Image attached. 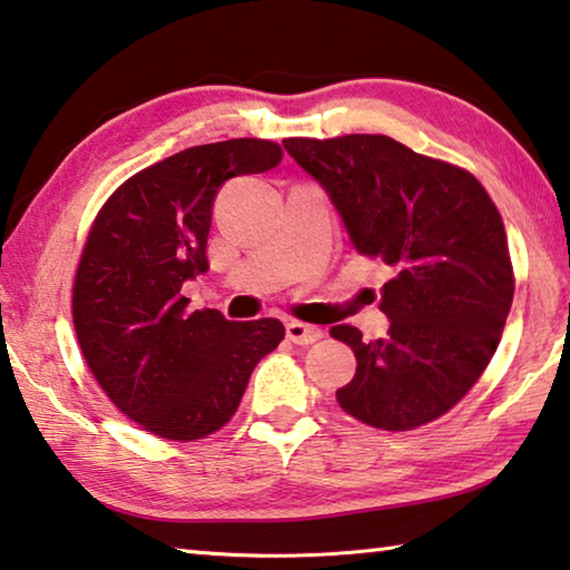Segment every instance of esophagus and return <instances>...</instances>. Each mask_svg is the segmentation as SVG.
<instances>
[{"label": "esophagus", "instance_id": "esophagus-1", "mask_svg": "<svg viewBox=\"0 0 570 570\" xmlns=\"http://www.w3.org/2000/svg\"><path fill=\"white\" fill-rule=\"evenodd\" d=\"M286 337L292 340L294 345H312V342H317L322 337V330L312 327V324H304V322H288Z\"/></svg>", "mask_w": 570, "mask_h": 570}]
</instances>
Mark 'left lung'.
<instances>
[{
  "instance_id": "1",
  "label": "left lung",
  "mask_w": 570,
  "mask_h": 570,
  "mask_svg": "<svg viewBox=\"0 0 570 570\" xmlns=\"http://www.w3.org/2000/svg\"><path fill=\"white\" fill-rule=\"evenodd\" d=\"M284 147L327 189L360 256L393 274L381 302L385 337L363 340L352 324L330 330L357 357L340 409L383 431L441 419L490 365L512 306L500 210L472 171L383 134L294 137Z\"/></svg>"
}]
</instances>
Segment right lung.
<instances>
[{"mask_svg": "<svg viewBox=\"0 0 570 570\" xmlns=\"http://www.w3.org/2000/svg\"><path fill=\"white\" fill-rule=\"evenodd\" d=\"M282 157L268 139L189 147L116 187L90 225L73 282L76 337L90 375L141 431L197 441L223 429L253 367L284 340L278 320L228 322L218 309H189L183 294L210 268L220 185Z\"/></svg>", "mask_w": 570, "mask_h": 570, "instance_id": "obj_1", "label": "right lung"}]
</instances>
